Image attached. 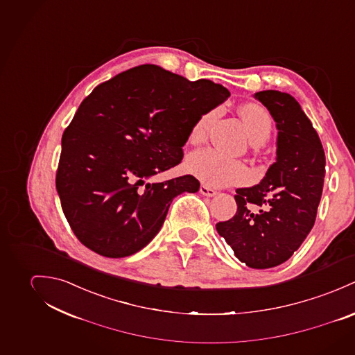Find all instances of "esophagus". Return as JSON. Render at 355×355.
<instances>
[{"label":"esophagus","mask_w":355,"mask_h":355,"mask_svg":"<svg viewBox=\"0 0 355 355\" xmlns=\"http://www.w3.org/2000/svg\"><path fill=\"white\" fill-rule=\"evenodd\" d=\"M200 193H201V195H204V196L212 197L216 195V191H215V189H212V188H209V187L201 185V187H200Z\"/></svg>","instance_id":"obj_1"}]
</instances>
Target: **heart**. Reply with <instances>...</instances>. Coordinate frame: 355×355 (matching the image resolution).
Here are the masks:
<instances>
[{
  "label": "heart",
  "instance_id": "b5f03b06",
  "mask_svg": "<svg viewBox=\"0 0 355 355\" xmlns=\"http://www.w3.org/2000/svg\"><path fill=\"white\" fill-rule=\"evenodd\" d=\"M216 113L218 110L214 109L197 119L189 132V140L192 143L197 144L205 140ZM239 114L253 144L260 146L270 139L272 119L266 107L259 103H246L239 109ZM187 168L202 184L215 188L242 184L250 177L249 168L242 162L229 158L212 148H205L192 154L187 160Z\"/></svg>",
  "mask_w": 355,
  "mask_h": 355
}]
</instances>
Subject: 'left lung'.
Here are the masks:
<instances>
[{"instance_id":"obj_1","label":"left lung","mask_w":355,"mask_h":355,"mask_svg":"<svg viewBox=\"0 0 355 355\" xmlns=\"http://www.w3.org/2000/svg\"><path fill=\"white\" fill-rule=\"evenodd\" d=\"M277 128L274 162L260 184L239 188L236 215L216 223L219 236L250 268L266 270L287 261L315 225L322 193L325 154L311 119L286 92L254 94Z\"/></svg>"}]
</instances>
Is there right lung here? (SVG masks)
Wrapping results in <instances>:
<instances>
[{
	"mask_svg": "<svg viewBox=\"0 0 355 355\" xmlns=\"http://www.w3.org/2000/svg\"><path fill=\"white\" fill-rule=\"evenodd\" d=\"M230 96L196 81L140 65L99 84L62 135L55 187L80 242L105 257H125L158 234L173 198L196 193L193 175L146 180L184 158L197 119Z\"/></svg>",
	"mask_w": 355,
	"mask_h": 355,
	"instance_id": "right-lung-1",
	"label": "right lung"
}]
</instances>
